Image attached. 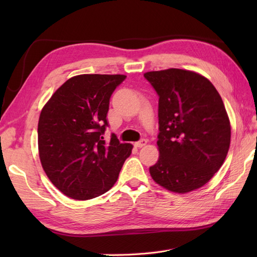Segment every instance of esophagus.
I'll return each mask as SVG.
<instances>
[{
	"mask_svg": "<svg viewBox=\"0 0 257 257\" xmlns=\"http://www.w3.org/2000/svg\"><path fill=\"white\" fill-rule=\"evenodd\" d=\"M146 145H147V139H141L136 143V147H138V148H143V147H145Z\"/></svg>",
	"mask_w": 257,
	"mask_h": 257,
	"instance_id": "34e87169",
	"label": "esophagus"
}]
</instances>
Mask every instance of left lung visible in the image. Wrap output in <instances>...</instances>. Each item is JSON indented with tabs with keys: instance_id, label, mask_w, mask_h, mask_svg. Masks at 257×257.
<instances>
[{
	"instance_id": "8db88e82",
	"label": "left lung",
	"mask_w": 257,
	"mask_h": 257,
	"mask_svg": "<svg viewBox=\"0 0 257 257\" xmlns=\"http://www.w3.org/2000/svg\"><path fill=\"white\" fill-rule=\"evenodd\" d=\"M159 96L160 157L150 167L152 179L172 192L203 187L219 171L231 143L224 103L209 79L190 70L146 73Z\"/></svg>"
}]
</instances>
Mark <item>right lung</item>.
Wrapping results in <instances>:
<instances>
[{
    "mask_svg": "<svg viewBox=\"0 0 257 257\" xmlns=\"http://www.w3.org/2000/svg\"><path fill=\"white\" fill-rule=\"evenodd\" d=\"M124 75L85 74L69 78L54 92L38 120V151L52 183L75 200L99 196L117 181L133 146L120 144L107 113L114 89Z\"/></svg>",
    "mask_w": 257,
    "mask_h": 257,
    "instance_id": "right-lung-1",
    "label": "right lung"
}]
</instances>
